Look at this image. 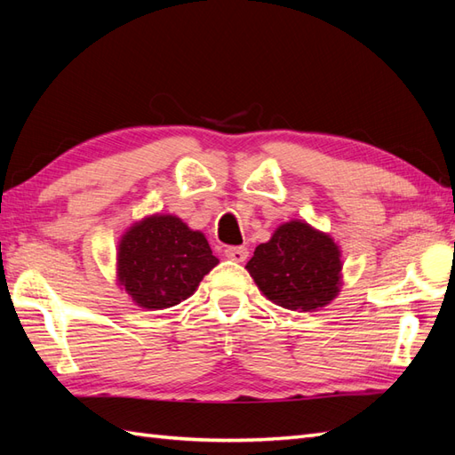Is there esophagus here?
<instances>
[{
    "mask_svg": "<svg viewBox=\"0 0 455 455\" xmlns=\"http://www.w3.org/2000/svg\"><path fill=\"white\" fill-rule=\"evenodd\" d=\"M225 256L228 259H233V262L243 264V262H246V258H248V248H244V246H228L225 250Z\"/></svg>",
    "mask_w": 455,
    "mask_h": 455,
    "instance_id": "obj_1",
    "label": "esophagus"
}]
</instances>
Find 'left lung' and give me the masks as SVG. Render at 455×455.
<instances>
[{
    "label": "left lung",
    "instance_id": "left-lung-1",
    "mask_svg": "<svg viewBox=\"0 0 455 455\" xmlns=\"http://www.w3.org/2000/svg\"><path fill=\"white\" fill-rule=\"evenodd\" d=\"M246 269L269 301L289 311H318L342 287L340 248L331 235L297 219L256 246Z\"/></svg>",
    "mask_w": 455,
    "mask_h": 455
}]
</instances>
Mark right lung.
Wrapping results in <instances>:
<instances>
[{
    "instance_id": "add662e5",
    "label": "right lung",
    "mask_w": 455,
    "mask_h": 455,
    "mask_svg": "<svg viewBox=\"0 0 455 455\" xmlns=\"http://www.w3.org/2000/svg\"><path fill=\"white\" fill-rule=\"evenodd\" d=\"M217 264L205 235L176 215H150L119 240L117 282L134 305L162 311L196 293Z\"/></svg>"
}]
</instances>
